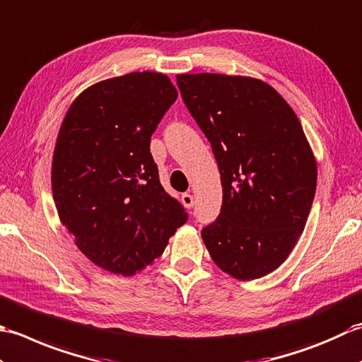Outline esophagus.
<instances>
[{"mask_svg": "<svg viewBox=\"0 0 362 362\" xmlns=\"http://www.w3.org/2000/svg\"><path fill=\"white\" fill-rule=\"evenodd\" d=\"M181 202H182V204L186 206L187 209H190L192 206H194V195H190V194H182V197H181Z\"/></svg>", "mask_w": 362, "mask_h": 362, "instance_id": "esophagus-1", "label": "esophagus"}]
</instances>
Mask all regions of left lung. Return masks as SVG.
<instances>
[{
	"instance_id": "1",
	"label": "left lung",
	"mask_w": 362,
	"mask_h": 362,
	"mask_svg": "<svg viewBox=\"0 0 362 362\" xmlns=\"http://www.w3.org/2000/svg\"><path fill=\"white\" fill-rule=\"evenodd\" d=\"M176 83L223 187L218 217L202 231L204 245L233 278L265 276L293 250L315 195L317 164L298 117L261 79L197 73Z\"/></svg>"
}]
</instances>
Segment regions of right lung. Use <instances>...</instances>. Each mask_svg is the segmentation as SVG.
<instances>
[{"mask_svg": "<svg viewBox=\"0 0 362 362\" xmlns=\"http://www.w3.org/2000/svg\"><path fill=\"white\" fill-rule=\"evenodd\" d=\"M176 97L162 73L105 79L78 95L59 129L51 165L59 218L83 255L112 274L145 269L187 222L150 153Z\"/></svg>", "mask_w": 362, "mask_h": 362, "instance_id": "obj_1", "label": "right lung"}]
</instances>
